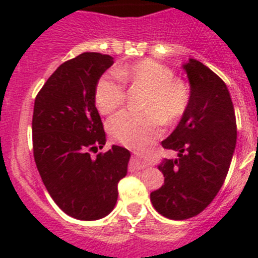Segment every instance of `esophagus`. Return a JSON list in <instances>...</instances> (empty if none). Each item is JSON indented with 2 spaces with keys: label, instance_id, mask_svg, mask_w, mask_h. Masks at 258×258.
<instances>
[{
  "label": "esophagus",
  "instance_id": "34e87169",
  "mask_svg": "<svg viewBox=\"0 0 258 258\" xmlns=\"http://www.w3.org/2000/svg\"><path fill=\"white\" fill-rule=\"evenodd\" d=\"M143 168H146L145 161H142L141 159H138V157H134L131 163V169L132 170H140V169H143Z\"/></svg>",
  "mask_w": 258,
  "mask_h": 258
}]
</instances>
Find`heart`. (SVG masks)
<instances>
[{
    "instance_id": "b5f03b06",
    "label": "heart",
    "mask_w": 258,
    "mask_h": 258,
    "mask_svg": "<svg viewBox=\"0 0 258 258\" xmlns=\"http://www.w3.org/2000/svg\"><path fill=\"white\" fill-rule=\"evenodd\" d=\"M126 83L149 88L145 111H120L107 122L113 140L131 147H143L160 132L161 117L174 121L184 113L190 102V89L182 80L174 79L173 71L152 59H143L131 66H117L115 74H104L95 86V103L108 113L121 106Z\"/></svg>"
}]
</instances>
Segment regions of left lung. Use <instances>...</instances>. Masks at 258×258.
Here are the masks:
<instances>
[{"instance_id":"obj_1","label":"left lung","mask_w":258,"mask_h":258,"mask_svg":"<svg viewBox=\"0 0 258 258\" xmlns=\"http://www.w3.org/2000/svg\"><path fill=\"white\" fill-rule=\"evenodd\" d=\"M190 84V102L164 149L177 159L157 168L164 183L152 191V206L170 220H186L204 211L222 187L236 145V120L226 84L202 61L182 64Z\"/></svg>"}]
</instances>
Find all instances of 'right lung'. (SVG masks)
<instances>
[{
    "label": "right lung",
    "mask_w": 258,
    "mask_h": 258,
    "mask_svg": "<svg viewBox=\"0 0 258 258\" xmlns=\"http://www.w3.org/2000/svg\"><path fill=\"white\" fill-rule=\"evenodd\" d=\"M113 58L83 52L64 61L36 97L32 118L33 156L45 187L71 217L95 221L108 216L117 202V183L127 173L131 152L106 145L95 107V86Z\"/></svg>",
    "instance_id": "add662e5"
}]
</instances>
